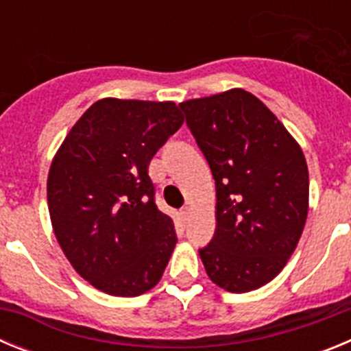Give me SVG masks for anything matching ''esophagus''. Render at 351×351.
<instances>
[{"label":"esophagus","instance_id":"obj_1","mask_svg":"<svg viewBox=\"0 0 351 351\" xmlns=\"http://www.w3.org/2000/svg\"><path fill=\"white\" fill-rule=\"evenodd\" d=\"M190 214H191L190 207H184V209L181 210V218H182V221H188V219H190Z\"/></svg>","mask_w":351,"mask_h":351}]
</instances>
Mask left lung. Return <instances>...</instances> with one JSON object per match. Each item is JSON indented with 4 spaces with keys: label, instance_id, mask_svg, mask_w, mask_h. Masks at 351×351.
Returning a JSON list of instances; mask_svg holds the SVG:
<instances>
[{
    "label": "left lung",
    "instance_id": "obj_1",
    "mask_svg": "<svg viewBox=\"0 0 351 351\" xmlns=\"http://www.w3.org/2000/svg\"><path fill=\"white\" fill-rule=\"evenodd\" d=\"M179 107L216 181V232L198 250L207 276L226 291L256 290L287 265L308 218L302 149L244 89Z\"/></svg>",
    "mask_w": 351,
    "mask_h": 351
}]
</instances>
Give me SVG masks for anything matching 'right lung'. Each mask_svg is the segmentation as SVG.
I'll list each match as a JSON object with an SVG mask.
<instances>
[{
  "instance_id": "1",
  "label": "right lung",
  "mask_w": 351,
  "mask_h": 351,
  "mask_svg": "<svg viewBox=\"0 0 351 351\" xmlns=\"http://www.w3.org/2000/svg\"><path fill=\"white\" fill-rule=\"evenodd\" d=\"M182 125L173 101L104 98L52 160L47 202L61 250L95 288L135 297L156 287L178 235L154 202L151 158Z\"/></svg>"
}]
</instances>
